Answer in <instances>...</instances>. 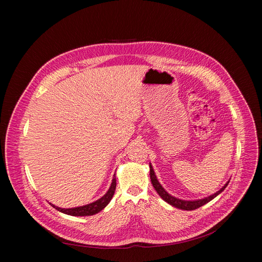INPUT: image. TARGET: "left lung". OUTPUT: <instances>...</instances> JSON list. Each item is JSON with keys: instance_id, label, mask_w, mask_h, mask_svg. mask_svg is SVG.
<instances>
[{"instance_id": "obj_1", "label": "left lung", "mask_w": 262, "mask_h": 262, "mask_svg": "<svg viewBox=\"0 0 262 262\" xmlns=\"http://www.w3.org/2000/svg\"><path fill=\"white\" fill-rule=\"evenodd\" d=\"M149 177H150V181H152V185L154 187V189L156 190V192L160 194V196L164 201L167 202L168 204L172 205V207H175L177 209L180 210H186V211H192L195 210L198 208L202 207V205L207 204L208 202H210L211 200H213L214 198L217 196L221 192L224 191V189L227 187L229 180L226 182V184L222 187L219 191H216L215 193H213L209 196H205L203 199H198V200H182V199H178V198L173 196L171 194H169L166 190L163 188V186L160 184V181H158L156 175H155V171L153 169V166L150 165L149 163Z\"/></svg>"}]
</instances>
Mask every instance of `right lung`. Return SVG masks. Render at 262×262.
I'll use <instances>...</instances> for the list:
<instances>
[{"label":"right lung","mask_w":262,"mask_h":262,"mask_svg":"<svg viewBox=\"0 0 262 262\" xmlns=\"http://www.w3.org/2000/svg\"><path fill=\"white\" fill-rule=\"evenodd\" d=\"M116 175H114L113 178V182L110 185L108 191L102 195L100 199L94 201L90 204L86 205H81V207H76V208H71V209H63V208H59L55 207L54 204L50 203L51 207H53L55 210H58L62 213L68 214V215H72V216H90V215H94L98 212H100L102 209H105L107 207V204L110 202V200L113 199V196L115 194V190H116Z\"/></svg>","instance_id":"add662e5"}]
</instances>
